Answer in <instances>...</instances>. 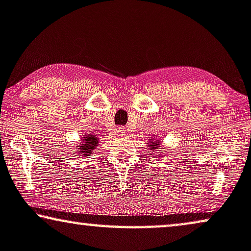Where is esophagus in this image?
<instances>
[{
	"mask_svg": "<svg viewBox=\"0 0 251 251\" xmlns=\"http://www.w3.org/2000/svg\"><path fill=\"white\" fill-rule=\"evenodd\" d=\"M119 132L124 133V132H125V128H123V127H121V128H119Z\"/></svg>",
	"mask_w": 251,
	"mask_h": 251,
	"instance_id": "esophagus-1",
	"label": "esophagus"
}]
</instances>
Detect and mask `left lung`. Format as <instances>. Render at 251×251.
<instances>
[{
    "instance_id": "obj_1",
    "label": "left lung",
    "mask_w": 251,
    "mask_h": 251,
    "mask_svg": "<svg viewBox=\"0 0 251 251\" xmlns=\"http://www.w3.org/2000/svg\"><path fill=\"white\" fill-rule=\"evenodd\" d=\"M148 147H149V150H151L152 152H156V150H159V149H164V148H162L161 141H159V138H156V140L150 138ZM161 153H163V152L161 151V150H160V155H162ZM160 155H156V156H160ZM164 158H166V154H164Z\"/></svg>"
}]
</instances>
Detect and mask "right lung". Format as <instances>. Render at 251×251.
<instances>
[{"label":"right lung","mask_w":251,"mask_h":251,"mask_svg":"<svg viewBox=\"0 0 251 251\" xmlns=\"http://www.w3.org/2000/svg\"><path fill=\"white\" fill-rule=\"evenodd\" d=\"M98 144L99 140L97 138V135H92V134L83 135L80 142V145L76 148V156H89L90 154H92L93 150L97 149V145Z\"/></svg>","instance_id":"1"}]
</instances>
